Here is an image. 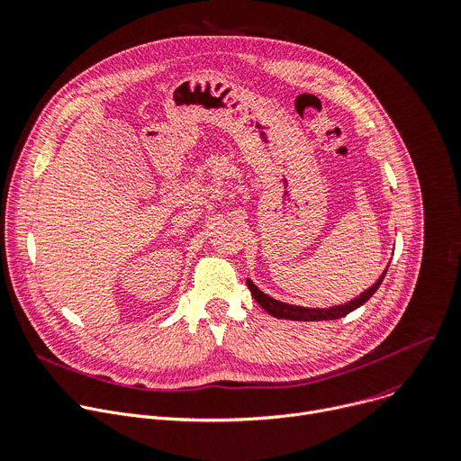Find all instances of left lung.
I'll list each match as a JSON object with an SVG mask.
<instances>
[{
    "mask_svg": "<svg viewBox=\"0 0 461 461\" xmlns=\"http://www.w3.org/2000/svg\"><path fill=\"white\" fill-rule=\"evenodd\" d=\"M389 267V265H387ZM387 268L384 270V274L376 280V284L373 287H369L366 291H363L359 296H356L354 300L343 303V305H333V308L328 310H315V308H300V305H291L280 300H274L272 296L265 294L263 291H259L250 280H247V285L254 296V300L261 305V308L270 313L276 319H289V321H335V319H341L345 315H348L350 312L357 310L359 305H363L366 300H369L376 289L380 287V284L384 282V276H385Z\"/></svg>",
    "mask_w": 461,
    "mask_h": 461,
    "instance_id": "left-lung-1",
    "label": "left lung"
}]
</instances>
